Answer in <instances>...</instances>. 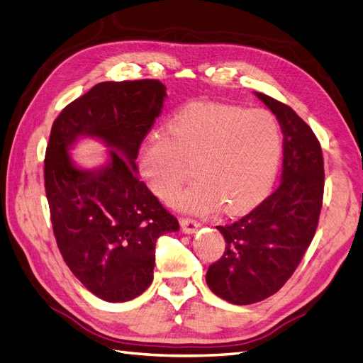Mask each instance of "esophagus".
I'll use <instances>...</instances> for the list:
<instances>
[{
    "mask_svg": "<svg viewBox=\"0 0 363 363\" xmlns=\"http://www.w3.org/2000/svg\"><path fill=\"white\" fill-rule=\"evenodd\" d=\"M180 224L184 233H195V230H199L201 228V224L192 218H182Z\"/></svg>",
    "mask_w": 363,
    "mask_h": 363,
    "instance_id": "1",
    "label": "esophagus"
}]
</instances>
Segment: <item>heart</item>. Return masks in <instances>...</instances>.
I'll return each instance as SVG.
<instances>
[{"instance_id":"heart-1","label":"heart","mask_w":363,"mask_h":363,"mask_svg":"<svg viewBox=\"0 0 363 363\" xmlns=\"http://www.w3.org/2000/svg\"><path fill=\"white\" fill-rule=\"evenodd\" d=\"M284 139L269 113L220 102H194L151 134L140 151V171L151 189L172 200L191 177L179 208L208 215L246 212L261 203L277 179Z\"/></svg>"}]
</instances>
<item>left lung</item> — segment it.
<instances>
[{
    "label": "left lung",
    "instance_id": "1",
    "mask_svg": "<svg viewBox=\"0 0 363 363\" xmlns=\"http://www.w3.org/2000/svg\"><path fill=\"white\" fill-rule=\"evenodd\" d=\"M277 116L284 134L279 188L242 218L217 226L226 241L209 266V289L237 306L267 299L296 270L315 237L324 199V159L310 126L289 105L255 93Z\"/></svg>",
    "mask_w": 363,
    "mask_h": 363
}]
</instances>
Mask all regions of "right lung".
<instances>
[{"label":"right lung","mask_w":363,"mask_h":363,"mask_svg":"<svg viewBox=\"0 0 363 363\" xmlns=\"http://www.w3.org/2000/svg\"><path fill=\"white\" fill-rule=\"evenodd\" d=\"M164 97L157 79L101 82L68 104L52 126L44 182L57 247L73 275L106 302L142 295L152 281L155 241L179 230L135 166ZM81 135L113 150L102 169L72 164L67 150Z\"/></svg>","instance_id":"obj_1"}]
</instances>
